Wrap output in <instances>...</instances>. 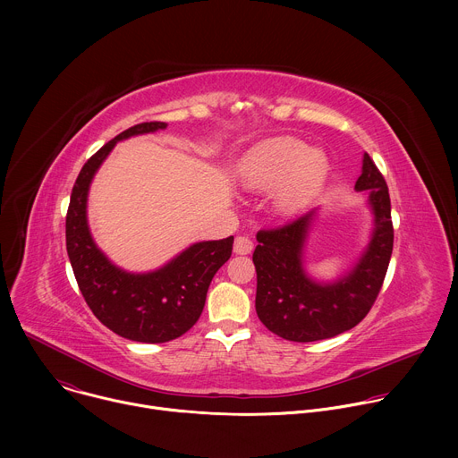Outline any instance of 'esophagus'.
I'll list each match as a JSON object with an SVG mask.
<instances>
[{
  "mask_svg": "<svg viewBox=\"0 0 458 458\" xmlns=\"http://www.w3.org/2000/svg\"><path fill=\"white\" fill-rule=\"evenodd\" d=\"M251 250H253V242H251L248 237H244V235L235 237V241H233V251H235L237 255H246V253H250Z\"/></svg>",
  "mask_w": 458,
  "mask_h": 458,
  "instance_id": "obj_1",
  "label": "esophagus"
}]
</instances>
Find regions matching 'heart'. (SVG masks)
<instances>
[{
    "mask_svg": "<svg viewBox=\"0 0 458 458\" xmlns=\"http://www.w3.org/2000/svg\"><path fill=\"white\" fill-rule=\"evenodd\" d=\"M326 175V156L292 138L259 147L239 170V181L246 190L272 191V207L281 217L302 212L322 188Z\"/></svg>",
    "mask_w": 458,
    "mask_h": 458,
    "instance_id": "b5f03b06",
    "label": "heart"
}]
</instances>
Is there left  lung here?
Segmentation results:
<instances>
[{"label":"left lung","instance_id":"obj_1","mask_svg":"<svg viewBox=\"0 0 458 458\" xmlns=\"http://www.w3.org/2000/svg\"><path fill=\"white\" fill-rule=\"evenodd\" d=\"M355 190L366 193L373 228L352 268L334 281H317L304 268L317 208L283 228L257 233L255 311L276 335L293 343L330 339L352 330L373 306L394 250V225L386 181L368 154Z\"/></svg>","mask_w":458,"mask_h":458}]
</instances>
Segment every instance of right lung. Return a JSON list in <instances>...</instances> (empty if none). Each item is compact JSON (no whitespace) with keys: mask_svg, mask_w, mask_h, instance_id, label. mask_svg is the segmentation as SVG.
<instances>
[{"mask_svg":"<svg viewBox=\"0 0 458 458\" xmlns=\"http://www.w3.org/2000/svg\"><path fill=\"white\" fill-rule=\"evenodd\" d=\"M166 123H141L99 148L81 168L67 212V251L78 286L92 313L114 334L136 341L168 343L198 322L216 272L232 255L233 235L193 242L152 272H126L96 244L87 203L94 175L115 143L165 130Z\"/></svg>","mask_w":458,"mask_h":458,"instance_id":"add662e5","label":"right lung"}]
</instances>
